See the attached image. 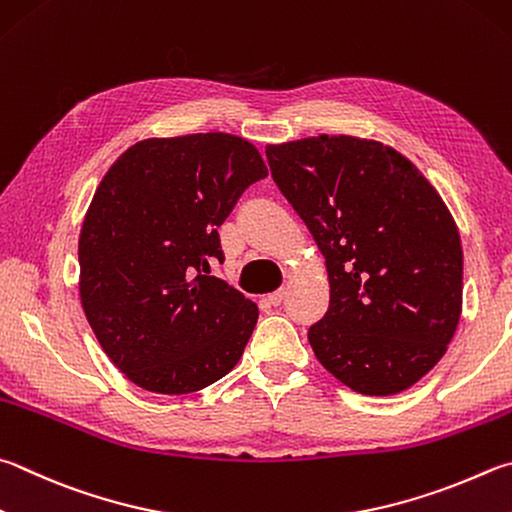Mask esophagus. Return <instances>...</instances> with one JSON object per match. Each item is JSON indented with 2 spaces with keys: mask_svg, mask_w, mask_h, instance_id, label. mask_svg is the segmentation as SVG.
<instances>
[{
  "mask_svg": "<svg viewBox=\"0 0 512 512\" xmlns=\"http://www.w3.org/2000/svg\"><path fill=\"white\" fill-rule=\"evenodd\" d=\"M266 300H268V304H273V306H280L282 304V300H284V291L280 288V291H275V293H268L266 295Z\"/></svg>",
  "mask_w": 512,
  "mask_h": 512,
  "instance_id": "34e87169",
  "label": "esophagus"
}]
</instances>
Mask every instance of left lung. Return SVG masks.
Listing matches in <instances>:
<instances>
[{"label": "left lung", "instance_id": "obj_1", "mask_svg": "<svg viewBox=\"0 0 512 512\" xmlns=\"http://www.w3.org/2000/svg\"><path fill=\"white\" fill-rule=\"evenodd\" d=\"M273 181L327 259L329 309L315 358L367 396L412 387L461 318L463 250L430 181L392 147L356 136L268 145Z\"/></svg>", "mask_w": 512, "mask_h": 512}]
</instances>
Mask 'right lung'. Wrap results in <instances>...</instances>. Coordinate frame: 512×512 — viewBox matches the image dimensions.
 I'll return each mask as SVG.
<instances>
[{
    "instance_id": "add662e5",
    "label": "right lung",
    "mask_w": 512,
    "mask_h": 512,
    "mask_svg": "<svg viewBox=\"0 0 512 512\" xmlns=\"http://www.w3.org/2000/svg\"><path fill=\"white\" fill-rule=\"evenodd\" d=\"M268 174L232 134L147 138L102 176L80 230V300L102 351L134 385L192 394L237 365L257 304L210 264L217 228Z\"/></svg>"
}]
</instances>
